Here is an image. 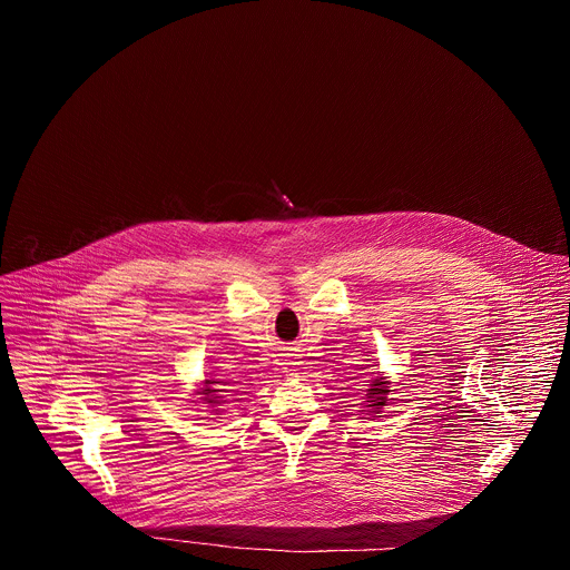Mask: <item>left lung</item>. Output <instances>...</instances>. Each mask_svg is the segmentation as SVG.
I'll return each instance as SVG.
<instances>
[{"instance_id": "left-lung-1", "label": "left lung", "mask_w": 570, "mask_h": 570, "mask_svg": "<svg viewBox=\"0 0 570 570\" xmlns=\"http://www.w3.org/2000/svg\"><path fill=\"white\" fill-rule=\"evenodd\" d=\"M385 394H387V381H383L381 376L372 379L367 387L370 409H381V405H385Z\"/></svg>"}]
</instances>
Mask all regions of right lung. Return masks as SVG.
<instances>
[{"mask_svg":"<svg viewBox=\"0 0 570 570\" xmlns=\"http://www.w3.org/2000/svg\"><path fill=\"white\" fill-rule=\"evenodd\" d=\"M214 383H218V381H205V387L200 390V394H205V396H203V401H205V403H209V405H218V403H223V396H218V392H223V390H216V387H214Z\"/></svg>","mask_w":570,"mask_h":570,"instance_id":"obj_1","label":"right lung"}]
</instances>
